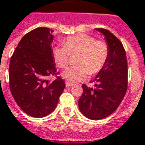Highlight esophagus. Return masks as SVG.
Returning a JSON list of instances; mask_svg holds the SVG:
<instances>
[{
    "label": "esophagus",
    "mask_w": 145,
    "mask_h": 145,
    "mask_svg": "<svg viewBox=\"0 0 145 145\" xmlns=\"http://www.w3.org/2000/svg\"><path fill=\"white\" fill-rule=\"evenodd\" d=\"M65 86H66L67 87H72L73 84H71V83L68 82V81H66V82H65Z\"/></svg>",
    "instance_id": "1"
}]
</instances>
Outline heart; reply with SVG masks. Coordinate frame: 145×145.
Instances as JSON below:
<instances>
[{
    "label": "heart",
    "instance_id": "obj_1",
    "mask_svg": "<svg viewBox=\"0 0 145 145\" xmlns=\"http://www.w3.org/2000/svg\"><path fill=\"white\" fill-rule=\"evenodd\" d=\"M78 54L77 65L67 68L62 76L68 82L84 80L88 74H94L101 70L106 62L109 47L106 42L96 40L93 36L79 33L65 39L64 45L52 49L53 58L61 68H65L69 61L70 55Z\"/></svg>",
    "mask_w": 145,
    "mask_h": 145
}]
</instances>
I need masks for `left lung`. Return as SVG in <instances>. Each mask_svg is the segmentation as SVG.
I'll use <instances>...</instances> for the list:
<instances>
[{"mask_svg": "<svg viewBox=\"0 0 145 145\" xmlns=\"http://www.w3.org/2000/svg\"><path fill=\"white\" fill-rule=\"evenodd\" d=\"M95 29L105 36L109 55L103 68L90 81L95 83V88L82 85L84 90L78 106L85 117L99 120L116 111L124 98L128 86V65L125 51L119 39L107 29Z\"/></svg>", "mask_w": 145, "mask_h": 145, "instance_id": "left-lung-1", "label": "left lung"}]
</instances>
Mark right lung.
<instances>
[{
  "mask_svg": "<svg viewBox=\"0 0 145 145\" xmlns=\"http://www.w3.org/2000/svg\"><path fill=\"white\" fill-rule=\"evenodd\" d=\"M53 30L39 27L21 39L10 61V90L20 109L30 116L42 118L54 111L65 87L58 77L53 58Z\"/></svg>",
  "mask_w": 145,
  "mask_h": 145,
  "instance_id": "add662e5",
  "label": "right lung"
}]
</instances>
